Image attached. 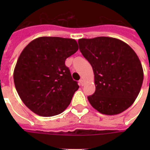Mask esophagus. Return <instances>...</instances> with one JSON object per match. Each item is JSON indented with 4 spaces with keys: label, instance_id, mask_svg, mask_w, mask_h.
Listing matches in <instances>:
<instances>
[{
    "label": "esophagus",
    "instance_id": "obj_1",
    "mask_svg": "<svg viewBox=\"0 0 150 150\" xmlns=\"http://www.w3.org/2000/svg\"><path fill=\"white\" fill-rule=\"evenodd\" d=\"M84 83H85L84 80L82 79H81L79 80V84H80V86H84Z\"/></svg>",
    "mask_w": 150,
    "mask_h": 150
}]
</instances>
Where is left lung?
<instances>
[{
  "label": "left lung",
  "instance_id": "obj_1",
  "mask_svg": "<svg viewBox=\"0 0 150 150\" xmlns=\"http://www.w3.org/2000/svg\"><path fill=\"white\" fill-rule=\"evenodd\" d=\"M79 50L91 64L96 91L88 96L100 113L114 115L135 102L143 82V69L137 54L118 39L100 36L79 39Z\"/></svg>",
  "mask_w": 150,
  "mask_h": 150
}]
</instances>
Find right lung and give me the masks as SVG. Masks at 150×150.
Returning <instances> with one entry per match:
<instances>
[{"instance_id": "1", "label": "right lung", "mask_w": 150, "mask_h": 150, "mask_svg": "<svg viewBox=\"0 0 150 150\" xmlns=\"http://www.w3.org/2000/svg\"><path fill=\"white\" fill-rule=\"evenodd\" d=\"M79 49L73 39L42 36L22 50L14 70L15 89L35 114L51 117L62 113L79 88L65 60Z\"/></svg>"}]
</instances>
